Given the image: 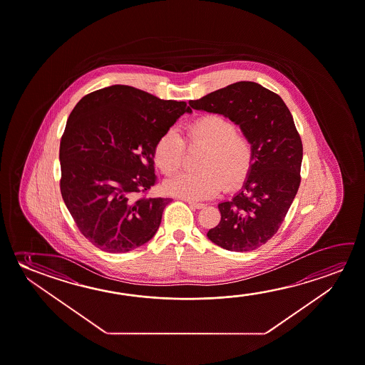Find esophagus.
Masks as SVG:
<instances>
[{
  "mask_svg": "<svg viewBox=\"0 0 365 365\" xmlns=\"http://www.w3.org/2000/svg\"><path fill=\"white\" fill-rule=\"evenodd\" d=\"M187 202H188V205H190L191 207L197 208V210H201V208L206 207V205H205V203L192 202V201H188V200H187Z\"/></svg>",
  "mask_w": 365,
  "mask_h": 365,
  "instance_id": "1",
  "label": "esophagus"
}]
</instances>
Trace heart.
<instances>
[{"mask_svg": "<svg viewBox=\"0 0 365 365\" xmlns=\"http://www.w3.org/2000/svg\"><path fill=\"white\" fill-rule=\"evenodd\" d=\"M190 145L206 146L198 162L201 170L182 173L168 180L165 190L190 201L206 200L221 190L231 191L242 185L254 159L252 143L237 133L235 123L219 113H206L187 125ZM185 141L175 130H167L154 145V162L165 175L180 170L185 157Z\"/></svg>", "mask_w": 365, "mask_h": 365, "instance_id": "b5f03b06", "label": "heart"}]
</instances>
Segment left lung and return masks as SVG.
<instances>
[{
	"instance_id": "obj_1",
	"label": "left lung",
	"mask_w": 365,
	"mask_h": 365,
	"mask_svg": "<svg viewBox=\"0 0 365 365\" xmlns=\"http://www.w3.org/2000/svg\"><path fill=\"white\" fill-rule=\"evenodd\" d=\"M190 106L230 118L252 143V169L232 200L219 203L221 221L207 237L230 252L255 250L278 231L301 183L302 141L291 113L277 93L247 81Z\"/></svg>"
}]
</instances>
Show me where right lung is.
<instances>
[{"label":"right lung","mask_w":365,"mask_h":365,"mask_svg":"<svg viewBox=\"0 0 365 365\" xmlns=\"http://www.w3.org/2000/svg\"><path fill=\"white\" fill-rule=\"evenodd\" d=\"M185 113H192L185 102L121 84L76 105L61 139V192L95 247L131 252L155 235L170 198L141 195L157 183L155 143Z\"/></svg>","instance_id":"1"}]
</instances>
